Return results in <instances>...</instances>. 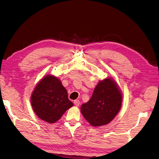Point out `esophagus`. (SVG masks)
<instances>
[{"label": "esophagus", "mask_w": 159, "mask_h": 159, "mask_svg": "<svg viewBox=\"0 0 159 159\" xmlns=\"http://www.w3.org/2000/svg\"><path fill=\"white\" fill-rule=\"evenodd\" d=\"M74 104L76 106H79L80 103V101L79 100H76L74 101Z\"/></svg>", "instance_id": "34e87169"}]
</instances>
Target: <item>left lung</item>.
Here are the masks:
<instances>
[{"instance_id": "obj_1", "label": "left lung", "mask_w": 159, "mask_h": 159, "mask_svg": "<svg viewBox=\"0 0 159 159\" xmlns=\"http://www.w3.org/2000/svg\"><path fill=\"white\" fill-rule=\"evenodd\" d=\"M123 94L112 77L99 80L91 98L80 107L85 120L94 127L107 125L121 110Z\"/></svg>"}]
</instances>
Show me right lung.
<instances>
[{
	"instance_id": "1",
	"label": "right lung",
	"mask_w": 159,
	"mask_h": 159,
	"mask_svg": "<svg viewBox=\"0 0 159 159\" xmlns=\"http://www.w3.org/2000/svg\"><path fill=\"white\" fill-rule=\"evenodd\" d=\"M30 102L39 118L49 124L57 121L73 106L60 79L52 75H46L36 84Z\"/></svg>"
}]
</instances>
